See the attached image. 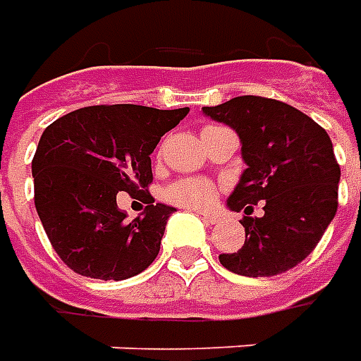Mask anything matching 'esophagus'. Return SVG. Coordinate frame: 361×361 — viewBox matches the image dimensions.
I'll return each instance as SVG.
<instances>
[{
    "instance_id": "1",
    "label": "esophagus",
    "mask_w": 361,
    "mask_h": 361,
    "mask_svg": "<svg viewBox=\"0 0 361 361\" xmlns=\"http://www.w3.org/2000/svg\"><path fill=\"white\" fill-rule=\"evenodd\" d=\"M203 221L209 224H216L219 223V216L216 215H211V213H203Z\"/></svg>"
}]
</instances>
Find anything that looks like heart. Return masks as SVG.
I'll return each mask as SVG.
<instances>
[{"instance_id":"heart-1","label":"heart","mask_w":361,"mask_h":361,"mask_svg":"<svg viewBox=\"0 0 361 361\" xmlns=\"http://www.w3.org/2000/svg\"><path fill=\"white\" fill-rule=\"evenodd\" d=\"M164 199L178 207L207 209L215 203L216 185L205 178H185V180L173 181L172 185L164 191Z\"/></svg>"}]
</instances>
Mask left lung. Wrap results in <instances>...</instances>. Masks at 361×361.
<instances>
[{
	"label": "left lung",
	"instance_id": "1",
	"mask_svg": "<svg viewBox=\"0 0 361 361\" xmlns=\"http://www.w3.org/2000/svg\"><path fill=\"white\" fill-rule=\"evenodd\" d=\"M203 113L240 137L248 168L228 207L252 215L264 201V216H242L244 246L221 254V264L246 277L289 271L314 250L338 209L340 166L330 137L309 115L258 95L203 107Z\"/></svg>",
	"mask_w": 361,
	"mask_h": 361
}]
</instances>
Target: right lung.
I'll list each match as a JSON object with an SVG mask.
<instances>
[{
	"label": "right lung",
	"instance_id": "add662e5",
	"mask_svg": "<svg viewBox=\"0 0 361 361\" xmlns=\"http://www.w3.org/2000/svg\"><path fill=\"white\" fill-rule=\"evenodd\" d=\"M189 113L145 105H92L44 128L32 158L35 207L60 259L93 279H128L158 256L173 207L148 191L160 138ZM119 190L149 201L127 224Z\"/></svg>",
	"mask_w": 361,
	"mask_h": 361
}]
</instances>
